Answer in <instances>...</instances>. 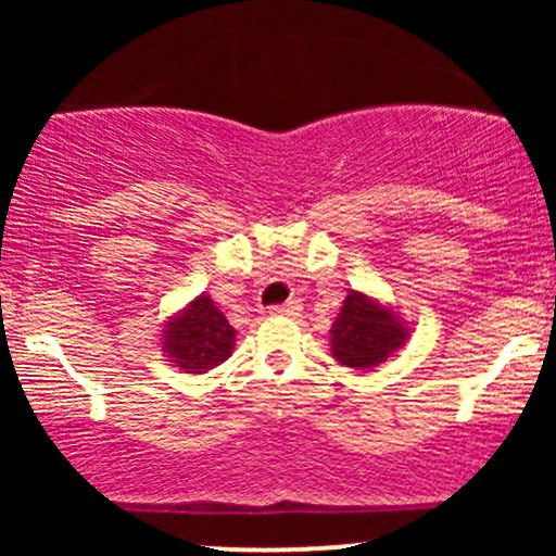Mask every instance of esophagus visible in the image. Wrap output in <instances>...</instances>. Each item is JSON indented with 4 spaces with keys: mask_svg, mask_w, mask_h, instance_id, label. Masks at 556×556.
Returning a JSON list of instances; mask_svg holds the SVG:
<instances>
[{
    "mask_svg": "<svg viewBox=\"0 0 556 556\" xmlns=\"http://www.w3.org/2000/svg\"><path fill=\"white\" fill-rule=\"evenodd\" d=\"M300 311H303V303H300V300H287L285 305H274L271 314L274 316H300Z\"/></svg>",
    "mask_w": 556,
    "mask_h": 556,
    "instance_id": "obj_1",
    "label": "esophagus"
}]
</instances>
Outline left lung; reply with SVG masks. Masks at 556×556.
Here are the masks:
<instances>
[{
  "mask_svg": "<svg viewBox=\"0 0 556 556\" xmlns=\"http://www.w3.org/2000/svg\"><path fill=\"white\" fill-rule=\"evenodd\" d=\"M407 331L361 292L344 298V305L331 327V355L350 368H374L405 342Z\"/></svg>",
  "mask_w": 556,
  "mask_h": 556,
  "instance_id": "left-lung-1",
  "label": "left lung"
}]
</instances>
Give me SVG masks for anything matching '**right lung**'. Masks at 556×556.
<instances>
[{
  "instance_id": "right-lung-1",
  "label": "right lung",
  "mask_w": 556,
  "mask_h": 556,
  "mask_svg": "<svg viewBox=\"0 0 556 556\" xmlns=\"http://www.w3.org/2000/svg\"><path fill=\"white\" fill-rule=\"evenodd\" d=\"M235 329L229 327L225 314L201 295L190 303L180 318L167 324L164 331V353L185 374H206L232 355Z\"/></svg>"
}]
</instances>
